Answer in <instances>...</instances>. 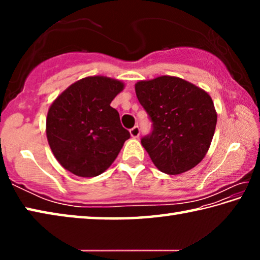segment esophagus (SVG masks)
I'll return each mask as SVG.
<instances>
[{"label": "esophagus", "instance_id": "obj_1", "mask_svg": "<svg viewBox=\"0 0 260 260\" xmlns=\"http://www.w3.org/2000/svg\"><path fill=\"white\" fill-rule=\"evenodd\" d=\"M129 133H131L132 138H134V139L139 138V136H140V128H139V126H134L133 128H132V129L129 131Z\"/></svg>", "mask_w": 260, "mask_h": 260}]
</instances>
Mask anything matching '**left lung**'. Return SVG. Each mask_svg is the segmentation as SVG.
Returning <instances> with one entry per match:
<instances>
[{"label":"left lung","instance_id":"left-lung-1","mask_svg":"<svg viewBox=\"0 0 260 260\" xmlns=\"http://www.w3.org/2000/svg\"><path fill=\"white\" fill-rule=\"evenodd\" d=\"M135 93L151 118V134L141 143L157 169L174 175L200 164L217 125L211 96L193 83L171 76L136 82Z\"/></svg>","mask_w":260,"mask_h":260}]
</instances>
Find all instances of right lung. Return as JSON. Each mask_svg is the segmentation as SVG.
<instances>
[{
    "instance_id": "obj_1",
    "label": "right lung",
    "mask_w": 260,
    "mask_h": 260,
    "mask_svg": "<svg viewBox=\"0 0 260 260\" xmlns=\"http://www.w3.org/2000/svg\"><path fill=\"white\" fill-rule=\"evenodd\" d=\"M124 87L117 79L86 77L51 103L46 121L48 143L69 172L81 178L98 177L111 166L129 139L119 113L110 107Z\"/></svg>"
}]
</instances>
